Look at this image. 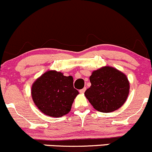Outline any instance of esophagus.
I'll list each match as a JSON object with an SVG mask.
<instances>
[{
    "label": "esophagus",
    "instance_id": "1",
    "mask_svg": "<svg viewBox=\"0 0 152 152\" xmlns=\"http://www.w3.org/2000/svg\"><path fill=\"white\" fill-rule=\"evenodd\" d=\"M86 88H84L80 90V94H84L85 91H86Z\"/></svg>",
    "mask_w": 152,
    "mask_h": 152
}]
</instances>
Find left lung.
<instances>
[{
  "instance_id": "8db88e82",
  "label": "left lung",
  "mask_w": 152,
  "mask_h": 152,
  "mask_svg": "<svg viewBox=\"0 0 152 152\" xmlns=\"http://www.w3.org/2000/svg\"><path fill=\"white\" fill-rule=\"evenodd\" d=\"M91 86L85 96L94 108L104 113L114 112L126 102L130 90L127 76L112 66L95 70L90 77Z\"/></svg>"
}]
</instances>
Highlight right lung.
Here are the masks:
<instances>
[{
  "mask_svg": "<svg viewBox=\"0 0 152 152\" xmlns=\"http://www.w3.org/2000/svg\"><path fill=\"white\" fill-rule=\"evenodd\" d=\"M79 92L74 88L73 77L61 72L48 70L33 83L31 88L32 100L44 115L60 117L71 110Z\"/></svg>",
  "mask_w": 152,
  "mask_h": 152,
  "instance_id": "obj_1",
  "label": "right lung"
}]
</instances>
